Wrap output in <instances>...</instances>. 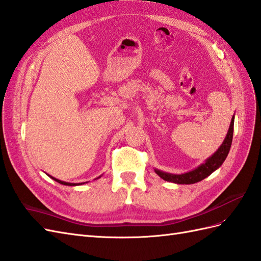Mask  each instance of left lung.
I'll return each mask as SVG.
<instances>
[{
    "label": "left lung",
    "instance_id": "obj_1",
    "mask_svg": "<svg viewBox=\"0 0 261 261\" xmlns=\"http://www.w3.org/2000/svg\"><path fill=\"white\" fill-rule=\"evenodd\" d=\"M233 120H235V116H232L231 118L228 132H227L226 138L224 139L222 145L219 146L218 150L214 153L213 155H211L208 159H206L204 163L198 165L194 170L183 173V174H172V173L154 169L156 174L161 178H163L164 181L172 182L175 184H194L202 181V179L206 178L207 176H210L214 171H216L222 166L227 155H228L232 142Z\"/></svg>",
    "mask_w": 261,
    "mask_h": 261
}]
</instances>
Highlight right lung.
<instances>
[{"label":"right lung","instance_id":"right-lung-1","mask_svg":"<svg viewBox=\"0 0 261 261\" xmlns=\"http://www.w3.org/2000/svg\"><path fill=\"white\" fill-rule=\"evenodd\" d=\"M48 175V174H47ZM50 178H53L54 179V181H56L57 183H59V184H63V185H68V186H76V185H83V184H85V183H87V182H84V183H68V182H64V181H61V179H58V178H55V177H53V176H50V175H48ZM99 177H101V175L100 176H98L97 178H99ZM97 178H95V179H97Z\"/></svg>","mask_w":261,"mask_h":261}]
</instances>
